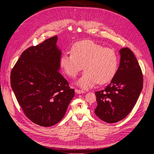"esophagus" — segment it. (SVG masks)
<instances>
[{"label":"esophagus","mask_w":154,"mask_h":154,"mask_svg":"<svg viewBox=\"0 0 154 154\" xmlns=\"http://www.w3.org/2000/svg\"><path fill=\"white\" fill-rule=\"evenodd\" d=\"M75 92L77 93V94H82V93H84L85 92L84 91L77 89V88H76V89H75Z\"/></svg>","instance_id":"34e87169"}]
</instances>
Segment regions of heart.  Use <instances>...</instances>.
Wrapping results in <instances>:
<instances>
[{
	"label": "heart",
	"mask_w": 154,
	"mask_h": 154,
	"mask_svg": "<svg viewBox=\"0 0 154 154\" xmlns=\"http://www.w3.org/2000/svg\"><path fill=\"white\" fill-rule=\"evenodd\" d=\"M60 63L64 72L71 78L76 77L84 66L85 71L77 85L87 89L97 83L104 84L112 80L118 68L119 57L113 49L86 40L74 44L71 53L63 54Z\"/></svg>",
	"instance_id": "heart-1"
}]
</instances>
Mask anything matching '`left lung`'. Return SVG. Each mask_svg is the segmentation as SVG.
<instances>
[{
	"instance_id": "left-lung-1",
	"label": "left lung",
	"mask_w": 154,
	"mask_h": 154,
	"mask_svg": "<svg viewBox=\"0 0 154 154\" xmlns=\"http://www.w3.org/2000/svg\"><path fill=\"white\" fill-rule=\"evenodd\" d=\"M120 64L115 76L104 90L95 92L97 106L94 112L108 123L122 120L136 105L143 85L140 66L132 51L121 49Z\"/></svg>"
}]
</instances>
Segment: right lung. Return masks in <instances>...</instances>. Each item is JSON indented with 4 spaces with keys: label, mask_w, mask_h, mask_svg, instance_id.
<instances>
[{
    "label": "right lung",
    "mask_w": 154,
    "mask_h": 154,
    "mask_svg": "<svg viewBox=\"0 0 154 154\" xmlns=\"http://www.w3.org/2000/svg\"><path fill=\"white\" fill-rule=\"evenodd\" d=\"M57 36L31 46L11 70V86L26 117L42 127L60 122L74 96V91L58 71L61 51Z\"/></svg>",
    "instance_id": "add662e5"
}]
</instances>
